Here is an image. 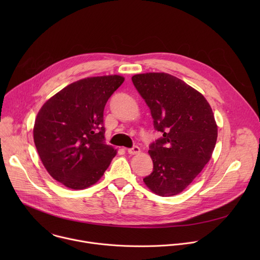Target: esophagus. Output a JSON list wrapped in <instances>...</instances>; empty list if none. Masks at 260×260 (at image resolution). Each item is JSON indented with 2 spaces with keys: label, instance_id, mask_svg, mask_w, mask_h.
<instances>
[{
  "label": "esophagus",
  "instance_id": "obj_1",
  "mask_svg": "<svg viewBox=\"0 0 260 260\" xmlns=\"http://www.w3.org/2000/svg\"><path fill=\"white\" fill-rule=\"evenodd\" d=\"M127 152L132 155L138 154V153H140V148L138 146H133L132 148H129V149H127Z\"/></svg>",
  "mask_w": 260,
  "mask_h": 260
}]
</instances>
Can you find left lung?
<instances>
[{"instance_id":"1","label":"left lung","mask_w":260,"mask_h":260,"mask_svg":"<svg viewBox=\"0 0 260 260\" xmlns=\"http://www.w3.org/2000/svg\"><path fill=\"white\" fill-rule=\"evenodd\" d=\"M132 81L162 134L149 146L153 171L143 180L158 196H176L212 156L217 141L212 109L202 93L170 74H138Z\"/></svg>"}]
</instances>
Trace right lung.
Returning <instances> with one entry per match:
<instances>
[{"instance_id":"obj_1","label":"right lung","mask_w":260,"mask_h":260,"mask_svg":"<svg viewBox=\"0 0 260 260\" xmlns=\"http://www.w3.org/2000/svg\"><path fill=\"white\" fill-rule=\"evenodd\" d=\"M123 81L118 75L81 79L39 111L34 126L37 151L49 175L64 186H91L116 155L114 148L105 144L104 109Z\"/></svg>"}]
</instances>
